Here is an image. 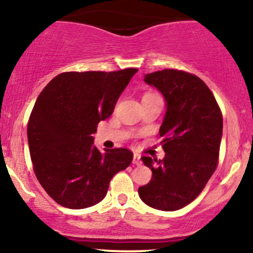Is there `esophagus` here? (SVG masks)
Masks as SVG:
<instances>
[{
	"label": "esophagus",
	"mask_w": 253,
	"mask_h": 253,
	"mask_svg": "<svg viewBox=\"0 0 253 253\" xmlns=\"http://www.w3.org/2000/svg\"><path fill=\"white\" fill-rule=\"evenodd\" d=\"M133 164H134V165H141L140 156H139L138 153H134V156H133Z\"/></svg>",
	"instance_id": "1"
}]
</instances>
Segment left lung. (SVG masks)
I'll list each match as a JSON object with an SVG mask.
<instances>
[{"instance_id":"1","label":"left lung","mask_w":253,"mask_h":253,"mask_svg":"<svg viewBox=\"0 0 253 253\" xmlns=\"http://www.w3.org/2000/svg\"><path fill=\"white\" fill-rule=\"evenodd\" d=\"M144 81L167 103L159 128L165 157L163 161L141 157L152 178L138 193L155 210L178 211L199 196L216 169L221 110L213 92L195 75L165 69L145 75Z\"/></svg>"}]
</instances>
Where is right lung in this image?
Here are the masks:
<instances>
[{"label":"right lung","mask_w":253,"mask_h":253,"mask_svg":"<svg viewBox=\"0 0 253 253\" xmlns=\"http://www.w3.org/2000/svg\"><path fill=\"white\" fill-rule=\"evenodd\" d=\"M136 71L64 72L38 96L27 127L31 159L42 187L63 207L101 202L113 176L132 163L129 150L101 152L91 134L112 115Z\"/></svg>","instance_id":"add662e5"}]
</instances>
